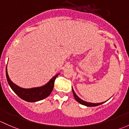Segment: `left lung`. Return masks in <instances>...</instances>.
<instances>
[{
  "instance_id": "8db88e82",
  "label": "left lung",
  "mask_w": 129,
  "mask_h": 129,
  "mask_svg": "<svg viewBox=\"0 0 129 129\" xmlns=\"http://www.w3.org/2000/svg\"><path fill=\"white\" fill-rule=\"evenodd\" d=\"M72 92H73V94H74V97H75V99L76 100V101H78V102L79 103H80L81 104H83V105H84V106H89V107L97 106H99V105H100V104H103L106 102L105 101V102L101 103H92L86 102V101H83V100H81V99L80 98L75 94V91H74V90L73 89V88H72Z\"/></svg>"
}]
</instances>
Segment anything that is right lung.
Here are the masks:
<instances>
[{
  "mask_svg": "<svg viewBox=\"0 0 129 129\" xmlns=\"http://www.w3.org/2000/svg\"><path fill=\"white\" fill-rule=\"evenodd\" d=\"M59 75L57 74L52 77L49 82L44 86L40 87L33 88L25 89L17 86L10 80L7 73V69L6 67V77L7 82L12 90L20 98L28 102H36L40 100H44L51 94L53 89L54 82L56 77Z\"/></svg>",
  "mask_w": 129,
  "mask_h": 129,
  "instance_id": "1",
  "label": "right lung"
}]
</instances>
